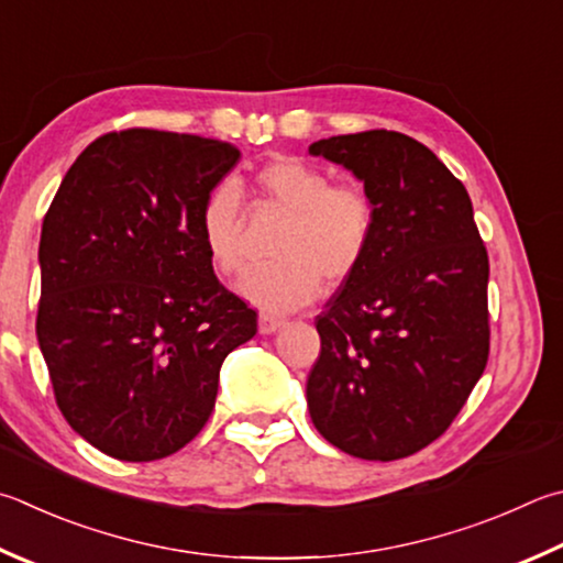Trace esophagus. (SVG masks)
<instances>
[{"mask_svg":"<svg viewBox=\"0 0 563 563\" xmlns=\"http://www.w3.org/2000/svg\"><path fill=\"white\" fill-rule=\"evenodd\" d=\"M283 324H285V320H280V317L261 314V320H258V330H261V334H273V332H278Z\"/></svg>","mask_w":563,"mask_h":563,"instance_id":"obj_1","label":"esophagus"}]
</instances>
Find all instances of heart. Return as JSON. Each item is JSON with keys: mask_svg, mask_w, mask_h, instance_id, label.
Wrapping results in <instances>:
<instances>
[{"mask_svg": "<svg viewBox=\"0 0 563 563\" xmlns=\"http://www.w3.org/2000/svg\"><path fill=\"white\" fill-rule=\"evenodd\" d=\"M261 207L285 213L275 263L253 271L241 295L265 312H290L317 298L322 283H350L372 251L379 209L356 181H332L322 167L295 155H273L251 172ZM199 236L211 268L227 278L246 271V213L233 184H217L201 201Z\"/></svg>", "mask_w": 563, "mask_h": 563, "instance_id": "obj_1", "label": "heart"}]
</instances>
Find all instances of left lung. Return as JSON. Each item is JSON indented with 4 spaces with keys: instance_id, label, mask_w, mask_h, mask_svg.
I'll return each instance as SVG.
<instances>
[{
    "instance_id": "1",
    "label": "left lung",
    "mask_w": 563,
    "mask_h": 563,
    "mask_svg": "<svg viewBox=\"0 0 563 563\" xmlns=\"http://www.w3.org/2000/svg\"><path fill=\"white\" fill-rule=\"evenodd\" d=\"M379 209L372 251L317 314L308 408L334 448L408 457L441 438L489 354V261L467 189L421 142L366 130L310 145Z\"/></svg>"
}]
</instances>
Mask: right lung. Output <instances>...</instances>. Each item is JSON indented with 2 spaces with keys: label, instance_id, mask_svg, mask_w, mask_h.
<instances>
[{
  "label": "right lung",
  "instance_id": "right-lung-1",
  "mask_svg": "<svg viewBox=\"0 0 563 563\" xmlns=\"http://www.w3.org/2000/svg\"><path fill=\"white\" fill-rule=\"evenodd\" d=\"M239 157L211 137L108 132L46 211L38 346L68 426L110 457L150 463L187 445L227 354L258 332L199 236L201 201Z\"/></svg>",
  "mask_w": 563,
  "mask_h": 563
}]
</instances>
